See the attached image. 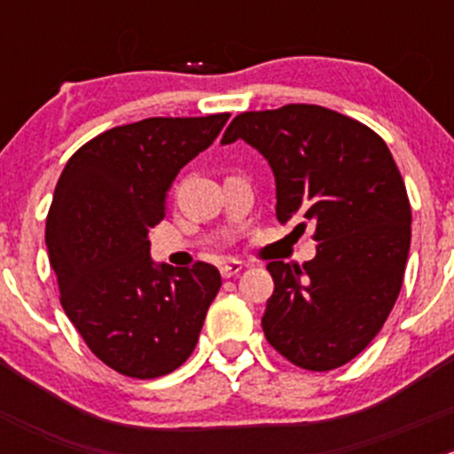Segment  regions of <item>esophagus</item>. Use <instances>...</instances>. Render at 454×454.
Here are the masks:
<instances>
[{"mask_svg": "<svg viewBox=\"0 0 454 454\" xmlns=\"http://www.w3.org/2000/svg\"><path fill=\"white\" fill-rule=\"evenodd\" d=\"M241 270H244V263H241V261L232 259V261H226V263L219 268V272H222L223 278H231V277H235V274H239Z\"/></svg>", "mask_w": 454, "mask_h": 454, "instance_id": "34e87169", "label": "esophagus"}]
</instances>
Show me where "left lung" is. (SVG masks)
<instances>
[{
    "label": "left lung",
    "instance_id": "8db88e82",
    "mask_svg": "<svg viewBox=\"0 0 454 454\" xmlns=\"http://www.w3.org/2000/svg\"><path fill=\"white\" fill-rule=\"evenodd\" d=\"M246 140L274 173L277 219L314 226L316 256L268 263L274 292L261 318L270 345L308 371L354 360L400 294L411 204L387 142L320 105L239 114L222 145Z\"/></svg>",
    "mask_w": 454,
    "mask_h": 454
}]
</instances>
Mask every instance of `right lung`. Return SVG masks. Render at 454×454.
<instances>
[{
    "label": "right lung",
    "instance_id": "obj_1",
    "mask_svg": "<svg viewBox=\"0 0 454 454\" xmlns=\"http://www.w3.org/2000/svg\"><path fill=\"white\" fill-rule=\"evenodd\" d=\"M231 114L145 118L85 142L63 168L45 222L61 305L91 354L122 375H167L193 354L222 287L210 263L173 268L149 256V231L184 164Z\"/></svg>",
    "mask_w": 454,
    "mask_h": 454
}]
</instances>
